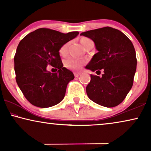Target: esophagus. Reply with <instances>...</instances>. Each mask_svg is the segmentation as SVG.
I'll return each mask as SVG.
<instances>
[{
    "mask_svg": "<svg viewBox=\"0 0 151 151\" xmlns=\"http://www.w3.org/2000/svg\"><path fill=\"white\" fill-rule=\"evenodd\" d=\"M80 75V73H78V72H75L74 73V76H76V77H78Z\"/></svg>",
    "mask_w": 151,
    "mask_h": 151,
    "instance_id": "obj_1",
    "label": "esophagus"
}]
</instances>
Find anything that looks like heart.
Instances as JSON below:
<instances>
[{
	"mask_svg": "<svg viewBox=\"0 0 151 151\" xmlns=\"http://www.w3.org/2000/svg\"><path fill=\"white\" fill-rule=\"evenodd\" d=\"M91 41L88 38H82L80 39V43L82 45V47L84 48H85L86 45H87V43ZM67 48H68V44L66 43V44L63 45V46L61 47V48L60 49V54L62 56H65V55L67 54ZM84 63V60H80L73 58H69L65 61V66L66 67L69 68L70 69L75 70V71H78L80 69V67H82V65Z\"/></svg>",
	"mask_w": 151,
	"mask_h": 151,
	"instance_id": "1",
	"label": "heart"
}]
</instances>
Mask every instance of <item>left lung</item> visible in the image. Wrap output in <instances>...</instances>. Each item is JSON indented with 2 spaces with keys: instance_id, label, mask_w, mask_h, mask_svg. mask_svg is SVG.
<instances>
[{
  "instance_id": "obj_1",
  "label": "left lung",
  "mask_w": 151,
  "mask_h": 151,
  "mask_svg": "<svg viewBox=\"0 0 151 151\" xmlns=\"http://www.w3.org/2000/svg\"><path fill=\"white\" fill-rule=\"evenodd\" d=\"M80 35L91 39L98 51L86 69L92 71L104 70L101 78L91 75L86 94L90 100L102 106H117L124 100L133 84L137 58L133 43L122 32L110 27Z\"/></svg>"
}]
</instances>
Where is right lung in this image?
I'll return each instance as SVG.
<instances>
[{"label":"right lung","mask_w":151,"mask_h":151,"mask_svg":"<svg viewBox=\"0 0 151 151\" xmlns=\"http://www.w3.org/2000/svg\"><path fill=\"white\" fill-rule=\"evenodd\" d=\"M78 34V32L63 34L40 28L29 33L19 42L14 56L16 80L31 104L48 108L65 98L67 84L74 79V75L63 67L59 51ZM48 65L56 68L57 73L47 71Z\"/></svg>","instance_id":"right-lung-1"}]
</instances>
